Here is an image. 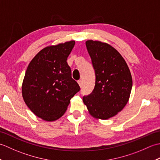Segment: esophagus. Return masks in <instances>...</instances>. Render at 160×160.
I'll list each match as a JSON object with an SVG mask.
<instances>
[{
    "label": "esophagus",
    "mask_w": 160,
    "mask_h": 160,
    "mask_svg": "<svg viewBox=\"0 0 160 160\" xmlns=\"http://www.w3.org/2000/svg\"><path fill=\"white\" fill-rule=\"evenodd\" d=\"M78 84H79V86H80V87H82V81H81V80H78Z\"/></svg>",
    "instance_id": "esophagus-1"
}]
</instances>
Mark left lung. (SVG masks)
<instances>
[{"label":"left lung","instance_id":"left-lung-1","mask_svg":"<svg viewBox=\"0 0 160 160\" xmlns=\"http://www.w3.org/2000/svg\"><path fill=\"white\" fill-rule=\"evenodd\" d=\"M96 72V84L83 102L93 118L108 120L121 111L128 102L132 81L127 62L109 44L98 40L86 41Z\"/></svg>","mask_w":160,"mask_h":160}]
</instances>
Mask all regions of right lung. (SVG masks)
I'll return each mask as SVG.
<instances>
[{
	"instance_id": "obj_1",
	"label": "right lung",
	"mask_w": 160,
	"mask_h": 160,
	"mask_svg": "<svg viewBox=\"0 0 160 160\" xmlns=\"http://www.w3.org/2000/svg\"><path fill=\"white\" fill-rule=\"evenodd\" d=\"M74 40L46 47L29 64L22 84L27 106L36 116L55 121L65 113L70 100L80 88L71 78L67 58Z\"/></svg>"
}]
</instances>
